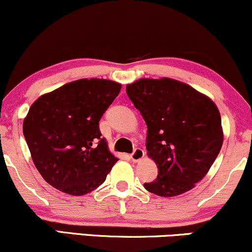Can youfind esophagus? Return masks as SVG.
I'll use <instances>...</instances> for the list:
<instances>
[{"instance_id":"1","label":"esophagus","mask_w":252,"mask_h":252,"mask_svg":"<svg viewBox=\"0 0 252 252\" xmlns=\"http://www.w3.org/2000/svg\"><path fill=\"white\" fill-rule=\"evenodd\" d=\"M144 157H145V152H144V150H141V149H135L134 152H133L131 155L132 160L134 162L140 161L141 159L144 158Z\"/></svg>"}]
</instances>
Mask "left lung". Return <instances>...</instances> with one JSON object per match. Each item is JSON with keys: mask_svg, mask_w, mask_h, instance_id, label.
Returning <instances> with one entry per match:
<instances>
[{"mask_svg": "<svg viewBox=\"0 0 252 252\" xmlns=\"http://www.w3.org/2000/svg\"><path fill=\"white\" fill-rule=\"evenodd\" d=\"M126 93L147 125V156L158 167L147 191L174 197L192 190L217 158L223 145L216 103L193 87L170 78L139 79Z\"/></svg>", "mask_w": 252, "mask_h": 252, "instance_id": "left-lung-1", "label": "left lung"}]
</instances>
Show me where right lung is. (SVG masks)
<instances>
[{
  "mask_svg": "<svg viewBox=\"0 0 252 252\" xmlns=\"http://www.w3.org/2000/svg\"><path fill=\"white\" fill-rule=\"evenodd\" d=\"M121 90L106 79H80L43 94L23 120L35 167L53 188L84 196L99 188L119 160L100 138L99 120Z\"/></svg>",
  "mask_w": 252,
  "mask_h": 252,
  "instance_id": "right-lung-1",
  "label": "right lung"
}]
</instances>
